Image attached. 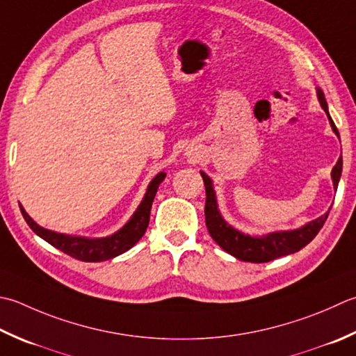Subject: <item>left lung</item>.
Wrapping results in <instances>:
<instances>
[{"instance_id": "left-lung-1", "label": "left lung", "mask_w": 356, "mask_h": 356, "mask_svg": "<svg viewBox=\"0 0 356 356\" xmlns=\"http://www.w3.org/2000/svg\"><path fill=\"white\" fill-rule=\"evenodd\" d=\"M318 99H319V103H321L323 109L325 111V114L329 115L324 92L319 88H318ZM329 120L333 131H335V134L339 137V132L330 115H329ZM341 171H343V157L338 159L337 165L333 166L332 170V179H333V185H335V190L338 188ZM200 176L204 179L205 193H207L205 224L208 228V233H210V236L218 245H220L227 253L238 257L241 261L261 264V262L273 261L276 257L299 252V250L304 248L309 242L313 241V238L319 233V229L323 228L324 222L327 220V216H329V213H325L324 216H321V218L309 222V224L304 225L302 228L291 229V232L270 233L267 236H262V238H252V236L243 234L238 232V229H234L233 227H229L227 222L222 219V216L218 210V204H216V194L213 190L211 179L208 177L205 172H200Z\"/></svg>"}]
</instances>
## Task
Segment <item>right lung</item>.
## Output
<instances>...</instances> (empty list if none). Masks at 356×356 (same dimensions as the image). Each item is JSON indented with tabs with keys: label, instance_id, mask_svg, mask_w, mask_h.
<instances>
[{
	"label": "right lung",
	"instance_id": "1",
	"mask_svg": "<svg viewBox=\"0 0 356 356\" xmlns=\"http://www.w3.org/2000/svg\"><path fill=\"white\" fill-rule=\"evenodd\" d=\"M166 174L160 172L152 179V182L148 186V191H146L142 204L138 205L137 211L132 216L131 220L124 225L122 229L113 236H108V238L103 239H86L80 238V236H66L51 232V229H46L35 224L31 219V216L24 211L23 207H19L21 214H23L24 220L27 222L33 233H37L40 238H43L46 242L51 243L55 248L61 250L63 253L75 257L79 261L85 262H100V261H108L113 259V257L128 252L131 247H134L138 242V239L145 234L146 228L149 224V213H151V205L154 196L157 193L159 185L162 184Z\"/></svg>",
	"mask_w": 356,
	"mask_h": 356
}]
</instances>
